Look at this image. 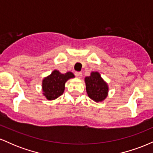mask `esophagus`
I'll return each mask as SVG.
<instances>
[{
	"label": "esophagus",
	"instance_id": "34e87169",
	"mask_svg": "<svg viewBox=\"0 0 153 153\" xmlns=\"http://www.w3.org/2000/svg\"><path fill=\"white\" fill-rule=\"evenodd\" d=\"M75 76H76V77H78V78H81V76H82V73H81V72H75Z\"/></svg>",
	"mask_w": 153,
	"mask_h": 153
}]
</instances>
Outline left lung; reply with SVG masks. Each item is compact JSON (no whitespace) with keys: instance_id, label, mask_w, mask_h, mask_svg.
<instances>
[{"instance_id":"8db88e82","label":"left lung","mask_w":153,"mask_h":153,"mask_svg":"<svg viewBox=\"0 0 153 153\" xmlns=\"http://www.w3.org/2000/svg\"><path fill=\"white\" fill-rule=\"evenodd\" d=\"M86 91L89 97L99 102L106 99L108 94V85L97 72L91 73V76L85 78Z\"/></svg>"}]
</instances>
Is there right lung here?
I'll use <instances>...</instances> for the list:
<instances>
[{
	"mask_svg": "<svg viewBox=\"0 0 153 153\" xmlns=\"http://www.w3.org/2000/svg\"><path fill=\"white\" fill-rule=\"evenodd\" d=\"M71 78H74V75L71 72L61 74L58 71H54L52 74L43 80L44 95L49 100L57 99L64 92L65 82Z\"/></svg>",
	"mask_w": 153,
	"mask_h": 153,
	"instance_id": "1",
	"label": "right lung"
}]
</instances>
